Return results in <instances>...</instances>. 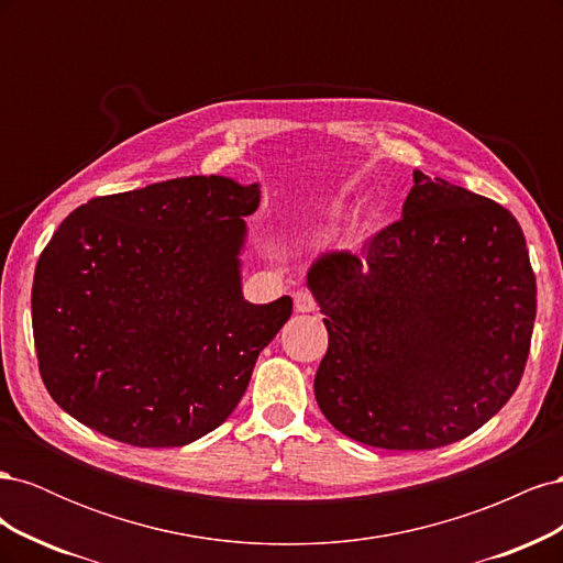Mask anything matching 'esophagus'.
<instances>
[{
	"label": "esophagus",
	"instance_id": "34e87169",
	"mask_svg": "<svg viewBox=\"0 0 563 563\" xmlns=\"http://www.w3.org/2000/svg\"><path fill=\"white\" fill-rule=\"evenodd\" d=\"M294 305H296L298 312H314L317 310V298L310 291L300 288V291L294 294Z\"/></svg>",
	"mask_w": 563,
	"mask_h": 563
}]
</instances>
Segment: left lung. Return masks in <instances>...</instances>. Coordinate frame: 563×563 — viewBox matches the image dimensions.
Wrapping results in <instances>:
<instances>
[{
  "mask_svg": "<svg viewBox=\"0 0 563 563\" xmlns=\"http://www.w3.org/2000/svg\"><path fill=\"white\" fill-rule=\"evenodd\" d=\"M404 213L364 244L312 265L329 350L314 397L366 446L424 451L470 437L521 383L536 272L498 201L413 174Z\"/></svg>",
  "mask_w": 563,
  "mask_h": 563,
  "instance_id": "left-lung-1",
  "label": "left lung"
}]
</instances>
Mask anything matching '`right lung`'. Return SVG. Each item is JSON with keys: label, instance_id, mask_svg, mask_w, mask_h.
<instances>
[{"label": "right lung", "instance_id": "1", "mask_svg": "<svg viewBox=\"0 0 563 563\" xmlns=\"http://www.w3.org/2000/svg\"><path fill=\"white\" fill-rule=\"evenodd\" d=\"M258 185L190 176L93 197L32 282L40 376L63 411L131 446H185L223 424L294 312L240 288Z\"/></svg>", "mask_w": 563, "mask_h": 563}]
</instances>
